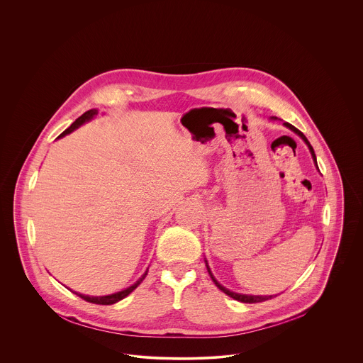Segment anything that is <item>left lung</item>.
<instances>
[{"instance_id":"obj_1","label":"left lung","mask_w":363,"mask_h":363,"mask_svg":"<svg viewBox=\"0 0 363 363\" xmlns=\"http://www.w3.org/2000/svg\"><path fill=\"white\" fill-rule=\"evenodd\" d=\"M284 125L285 126H288L289 129H292L294 132H296L305 142H306V145L309 146V150H311V153H312V157H313V160L315 162L318 164L316 162V155H315V150H313V147H312V145L309 143V140L306 139V136L301 132V130H298L295 126H292L291 123H288V122H284ZM207 272H208V274H210V277H211V280L213 282L218 286V289H221L224 294H227L228 296H231V298H234V299H237V301H240V302H243V303H257V302H264V301H267V299H272L273 298V295H270V296H256V295H241V294H235V292H233V291H230V289H227V288H224L221 284H218L217 280L213 277V274H211V272H210V269L207 267ZM276 296V295H274Z\"/></svg>"}]
</instances>
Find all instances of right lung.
Segmentation results:
<instances>
[{
  "label": "right lung",
  "instance_id": "obj_1",
  "mask_svg": "<svg viewBox=\"0 0 363 363\" xmlns=\"http://www.w3.org/2000/svg\"><path fill=\"white\" fill-rule=\"evenodd\" d=\"M97 114V111L96 110H89V111H86L84 114H82L81 117L77 120L75 122H72V125L68 128V129H65L61 135H60V138L61 136H65V135H68V133H71L72 130H75L78 126H81L83 122L89 121V120H91L93 118V116H96ZM147 272H149V269L146 270V273L138 280V281L135 282L132 286H129V288H126V289H123L121 292H117V294H113V295H107V296H87V295H82V294H78V292H75L78 296H81L82 299H84L86 302H90V303H97V305H113V303H116V302H118V301H121L123 299L125 296H128L140 282L145 280V277L147 276Z\"/></svg>",
  "mask_w": 363,
  "mask_h": 363
}]
</instances>
